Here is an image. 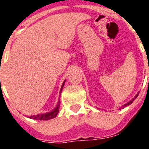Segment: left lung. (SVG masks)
Listing matches in <instances>:
<instances>
[{"label": "left lung", "instance_id": "1", "mask_svg": "<svg viewBox=\"0 0 149 149\" xmlns=\"http://www.w3.org/2000/svg\"><path fill=\"white\" fill-rule=\"evenodd\" d=\"M139 92H138V93H137L136 95L134 96V97L133 98V99H132V100H130V101L127 102V104H124V105H123V106L120 107H119V110H120V109H121V108H124V107H126V106H128V105H130V104H132V102L134 101V100H135V99H136L137 97H138V96H139Z\"/></svg>", "mask_w": 149, "mask_h": 149}]
</instances>
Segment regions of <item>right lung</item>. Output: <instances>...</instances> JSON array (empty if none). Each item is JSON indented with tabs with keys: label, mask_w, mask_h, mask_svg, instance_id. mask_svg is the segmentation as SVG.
Here are the masks:
<instances>
[{
	"label": "right lung",
	"mask_w": 149,
	"mask_h": 149,
	"mask_svg": "<svg viewBox=\"0 0 149 149\" xmlns=\"http://www.w3.org/2000/svg\"><path fill=\"white\" fill-rule=\"evenodd\" d=\"M65 79L63 82V85L61 86V90H60V93H59V95L62 93V90L63 88V86L65 84ZM59 98H58V104L56 105V107L55 108L51 111L50 112H47V113H39V114H36V115H31L29 116V118H31V119H35V120H50V119H52V118H56L57 114L58 113V111H59V108H60V104H59Z\"/></svg>",
	"instance_id": "obj_1"
}]
</instances>
